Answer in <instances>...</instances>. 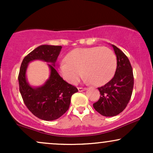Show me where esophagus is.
Listing matches in <instances>:
<instances>
[{
	"label": "esophagus",
	"instance_id": "obj_1",
	"mask_svg": "<svg viewBox=\"0 0 153 153\" xmlns=\"http://www.w3.org/2000/svg\"><path fill=\"white\" fill-rule=\"evenodd\" d=\"M78 91H80V92H82V91H85L86 88H82V87H78Z\"/></svg>",
	"mask_w": 153,
	"mask_h": 153
}]
</instances>
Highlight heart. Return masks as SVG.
I'll return each mask as SVG.
<instances>
[{
  "label": "heart",
  "instance_id": "obj_1",
  "mask_svg": "<svg viewBox=\"0 0 153 153\" xmlns=\"http://www.w3.org/2000/svg\"><path fill=\"white\" fill-rule=\"evenodd\" d=\"M65 60L59 64V73L71 84H76L82 73L86 82L103 85L113 78L117 65L114 53L106 47L75 49Z\"/></svg>",
  "mask_w": 153,
  "mask_h": 153
}]
</instances>
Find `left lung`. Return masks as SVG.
Returning a JSON list of instances; mask_svg holds the SVG:
<instances>
[{
	"label": "left lung",
	"instance_id": "left-lung-1",
	"mask_svg": "<svg viewBox=\"0 0 153 153\" xmlns=\"http://www.w3.org/2000/svg\"><path fill=\"white\" fill-rule=\"evenodd\" d=\"M117 55V67L114 76L99 88L100 99L93 104L95 110L104 117H114L125 109L132 94L134 75L132 68L126 54L111 45Z\"/></svg>",
	"mask_w": 153,
	"mask_h": 153
}]
</instances>
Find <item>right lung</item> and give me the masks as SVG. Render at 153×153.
<instances>
[{"mask_svg": "<svg viewBox=\"0 0 153 153\" xmlns=\"http://www.w3.org/2000/svg\"><path fill=\"white\" fill-rule=\"evenodd\" d=\"M62 47L41 45L24 57L19 73V91L24 103L35 117L45 121L59 118L69 108L72 95L78 90L74 85L65 81L54 68V63ZM42 59L48 62L51 76L45 84L39 88H32L25 79V71L29 62Z\"/></svg>", "mask_w": 153, "mask_h": 153, "instance_id": "obj_1", "label": "right lung"}]
</instances>
